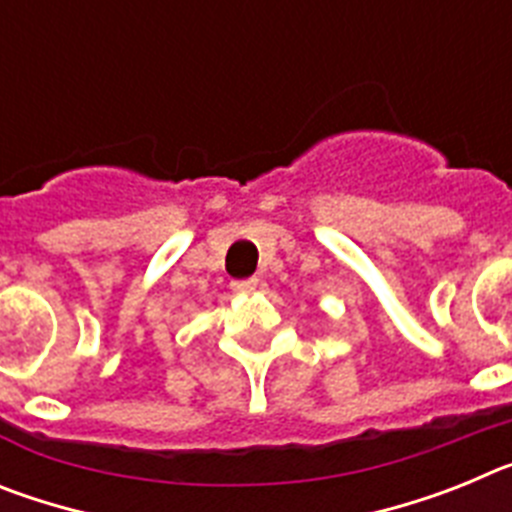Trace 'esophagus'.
Segmentation results:
<instances>
[{
	"label": "esophagus",
	"instance_id": "34e87169",
	"mask_svg": "<svg viewBox=\"0 0 512 512\" xmlns=\"http://www.w3.org/2000/svg\"><path fill=\"white\" fill-rule=\"evenodd\" d=\"M256 284H259V279H238V282L230 284V289L235 295H251V292H256Z\"/></svg>",
	"mask_w": 512,
	"mask_h": 512
}]
</instances>
